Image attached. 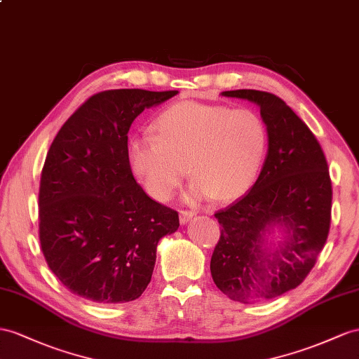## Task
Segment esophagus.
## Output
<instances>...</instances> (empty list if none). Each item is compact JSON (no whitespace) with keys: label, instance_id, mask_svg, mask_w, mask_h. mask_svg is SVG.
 <instances>
[{"label":"esophagus","instance_id":"esophagus-1","mask_svg":"<svg viewBox=\"0 0 359 359\" xmlns=\"http://www.w3.org/2000/svg\"><path fill=\"white\" fill-rule=\"evenodd\" d=\"M192 217H194V212H192V210H180V214H179V218H180V223L182 224L189 223L191 219H192Z\"/></svg>","mask_w":359,"mask_h":359}]
</instances>
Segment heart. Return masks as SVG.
I'll list each match as a JSON object with an SVG mask.
<instances>
[{
	"mask_svg": "<svg viewBox=\"0 0 359 359\" xmlns=\"http://www.w3.org/2000/svg\"><path fill=\"white\" fill-rule=\"evenodd\" d=\"M153 135L127 144V159L147 194L172 197L185 177L194 179L188 201H233L255 185L269 151V128L250 109L180 101L156 116Z\"/></svg>",
	"mask_w": 359,
	"mask_h": 359,
	"instance_id": "1",
	"label": "heart"
}]
</instances>
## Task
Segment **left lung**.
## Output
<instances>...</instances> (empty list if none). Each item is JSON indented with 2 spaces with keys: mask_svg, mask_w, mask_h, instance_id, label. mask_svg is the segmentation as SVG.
I'll return each mask as SVG.
<instances>
[{
  "mask_svg": "<svg viewBox=\"0 0 359 359\" xmlns=\"http://www.w3.org/2000/svg\"><path fill=\"white\" fill-rule=\"evenodd\" d=\"M222 95L259 106L269 128L258 180L243 198L215 214L222 235L210 258L219 291L255 303L299 287L316 265L330 227L332 183L317 137L283 100L255 89ZM276 226L285 240L269 246Z\"/></svg>",
  "mask_w": 359,
  "mask_h": 359,
  "instance_id": "left-lung-1",
  "label": "left lung"
}]
</instances>
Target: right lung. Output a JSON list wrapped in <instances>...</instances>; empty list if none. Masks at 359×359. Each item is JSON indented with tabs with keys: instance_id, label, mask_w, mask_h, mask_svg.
<instances>
[{
	"instance_id": "right-lung-1",
	"label": "right lung",
	"mask_w": 359,
	"mask_h": 359,
	"mask_svg": "<svg viewBox=\"0 0 359 359\" xmlns=\"http://www.w3.org/2000/svg\"><path fill=\"white\" fill-rule=\"evenodd\" d=\"M177 90L114 89L92 95L62 126L39 187V240L51 271L95 303L137 299L156 247L179 214L145 194L127 159L128 128Z\"/></svg>"
}]
</instances>
